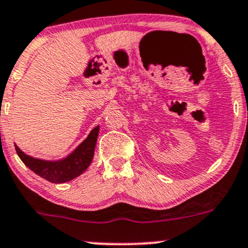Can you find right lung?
Returning <instances> with one entry per match:
<instances>
[{"label":"right lung","instance_id":"obj_1","mask_svg":"<svg viewBox=\"0 0 248 248\" xmlns=\"http://www.w3.org/2000/svg\"><path fill=\"white\" fill-rule=\"evenodd\" d=\"M99 126H95L88 137L75 150L62 159L46 160L29 156L15 144L17 155L28 168L39 177L46 179L53 184H64L83 174L93 159L95 144H97Z\"/></svg>","mask_w":248,"mask_h":248}]
</instances>
